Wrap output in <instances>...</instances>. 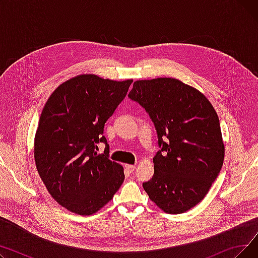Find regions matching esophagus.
<instances>
[{
  "label": "esophagus",
  "mask_w": 258,
  "mask_h": 258,
  "mask_svg": "<svg viewBox=\"0 0 258 258\" xmlns=\"http://www.w3.org/2000/svg\"><path fill=\"white\" fill-rule=\"evenodd\" d=\"M125 168L130 171V172H133L135 169H136V165H132V164H126L125 165Z\"/></svg>",
  "instance_id": "34e87169"
}]
</instances>
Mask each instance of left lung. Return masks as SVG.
Masks as SVG:
<instances>
[{
	"label": "left lung",
	"mask_w": 258,
	"mask_h": 258,
	"mask_svg": "<svg viewBox=\"0 0 258 258\" xmlns=\"http://www.w3.org/2000/svg\"><path fill=\"white\" fill-rule=\"evenodd\" d=\"M128 97L150 115L161 147L144 190L164 212L184 213L205 198L223 166L219 116L204 94L175 78L135 81Z\"/></svg>",
	"instance_id": "1"
}]
</instances>
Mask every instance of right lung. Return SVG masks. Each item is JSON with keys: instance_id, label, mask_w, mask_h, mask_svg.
Returning <instances> with one entry per match:
<instances>
[{"instance_id": "right-lung-1", "label": "right lung", "mask_w": 258, "mask_h": 258, "mask_svg": "<svg viewBox=\"0 0 258 258\" xmlns=\"http://www.w3.org/2000/svg\"><path fill=\"white\" fill-rule=\"evenodd\" d=\"M132 83L81 74L59 85L43 108L34 138L36 169L51 197L73 213L97 212L124 181L102 134ZM99 142L107 145L100 155Z\"/></svg>"}]
</instances>
